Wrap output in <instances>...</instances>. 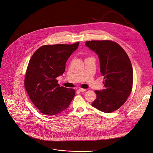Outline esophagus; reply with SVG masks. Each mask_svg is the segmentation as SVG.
<instances>
[{
    "mask_svg": "<svg viewBox=\"0 0 153 153\" xmlns=\"http://www.w3.org/2000/svg\"><path fill=\"white\" fill-rule=\"evenodd\" d=\"M79 91L80 92H85V91H86V89H82V88H80V89H79Z\"/></svg>",
    "mask_w": 153,
    "mask_h": 153,
    "instance_id": "1",
    "label": "esophagus"
}]
</instances>
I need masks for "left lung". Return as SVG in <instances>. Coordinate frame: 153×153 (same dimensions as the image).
I'll use <instances>...</instances> for the list:
<instances>
[{
	"instance_id": "left-lung-1",
	"label": "left lung",
	"mask_w": 153,
	"mask_h": 153,
	"mask_svg": "<svg viewBox=\"0 0 153 153\" xmlns=\"http://www.w3.org/2000/svg\"><path fill=\"white\" fill-rule=\"evenodd\" d=\"M85 45L98 55L105 79V88L95 91L97 98L92 106L105 113L112 112L124 104L131 93L133 71L130 60L124 50L114 41H89Z\"/></svg>"
}]
</instances>
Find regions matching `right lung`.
<instances>
[{
	"mask_svg": "<svg viewBox=\"0 0 153 153\" xmlns=\"http://www.w3.org/2000/svg\"><path fill=\"white\" fill-rule=\"evenodd\" d=\"M79 42L45 45L32 56L26 73L25 86L32 102L46 115H55L67 109L75 91L60 86L56 77L63 74L65 64Z\"/></svg>",
	"mask_w": 153,
	"mask_h": 153,
	"instance_id": "1",
	"label": "right lung"
}]
</instances>
